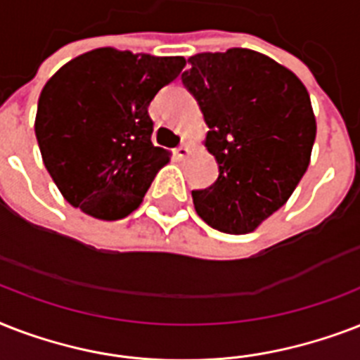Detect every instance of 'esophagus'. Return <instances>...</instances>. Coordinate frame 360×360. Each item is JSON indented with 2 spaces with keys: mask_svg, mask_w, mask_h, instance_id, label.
I'll return each mask as SVG.
<instances>
[{
  "mask_svg": "<svg viewBox=\"0 0 360 360\" xmlns=\"http://www.w3.org/2000/svg\"><path fill=\"white\" fill-rule=\"evenodd\" d=\"M175 157L177 158H185L191 155V149H188V146H179L177 149H175Z\"/></svg>",
  "mask_w": 360,
  "mask_h": 360,
  "instance_id": "1",
  "label": "esophagus"
}]
</instances>
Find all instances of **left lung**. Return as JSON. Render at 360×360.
<instances>
[{
    "instance_id": "obj_1",
    "label": "left lung",
    "mask_w": 360,
    "mask_h": 360,
    "mask_svg": "<svg viewBox=\"0 0 360 360\" xmlns=\"http://www.w3.org/2000/svg\"><path fill=\"white\" fill-rule=\"evenodd\" d=\"M181 75L209 132L219 177L192 191L196 213L224 233H248L278 211L310 164L316 117L291 70L248 48L196 53Z\"/></svg>"
}]
</instances>
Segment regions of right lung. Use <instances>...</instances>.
Wrapping results in <instances>:
<instances>
[{
  "mask_svg": "<svg viewBox=\"0 0 360 360\" xmlns=\"http://www.w3.org/2000/svg\"><path fill=\"white\" fill-rule=\"evenodd\" d=\"M185 58L97 48L42 87L35 136L48 174L72 207L120 220L141 203L169 153L151 141L149 104Z\"/></svg>",
  "mask_w": 360,
  "mask_h": 360,
  "instance_id": "add662e5",
  "label": "right lung"
}]
</instances>
